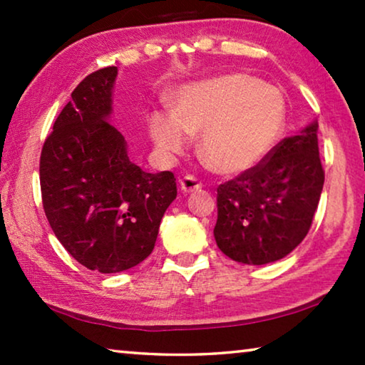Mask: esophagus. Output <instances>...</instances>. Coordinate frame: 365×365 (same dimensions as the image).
Wrapping results in <instances>:
<instances>
[{"instance_id": "1", "label": "esophagus", "mask_w": 365, "mask_h": 365, "mask_svg": "<svg viewBox=\"0 0 365 365\" xmlns=\"http://www.w3.org/2000/svg\"><path fill=\"white\" fill-rule=\"evenodd\" d=\"M202 187V183L200 182V178H196L195 175H185L180 180V188L183 193H191V191H196Z\"/></svg>"}]
</instances>
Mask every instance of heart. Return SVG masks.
I'll list each match as a JSON object with an SVG mask.
<instances>
[{
  "label": "heart",
  "instance_id": "obj_1",
  "mask_svg": "<svg viewBox=\"0 0 365 365\" xmlns=\"http://www.w3.org/2000/svg\"><path fill=\"white\" fill-rule=\"evenodd\" d=\"M287 120L282 91L248 73H230L185 86L175 114H154L150 132L160 151L180 153L190 133L214 170L238 175L261 163L280 140Z\"/></svg>",
  "mask_w": 365,
  "mask_h": 365
}]
</instances>
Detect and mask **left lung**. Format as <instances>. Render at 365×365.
<instances>
[{"mask_svg": "<svg viewBox=\"0 0 365 365\" xmlns=\"http://www.w3.org/2000/svg\"><path fill=\"white\" fill-rule=\"evenodd\" d=\"M317 128L314 122L282 140L256 168L219 185L214 237L225 256L262 265L304 240L325 180Z\"/></svg>", "mask_w": 365, "mask_h": 365, "instance_id": "1", "label": "left lung"}]
</instances>
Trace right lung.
Returning a JSON list of instances; mask_svg holds the SVG:
<instances>
[{
  "label": "right lung",
  "instance_id": "1",
  "mask_svg": "<svg viewBox=\"0 0 365 365\" xmlns=\"http://www.w3.org/2000/svg\"><path fill=\"white\" fill-rule=\"evenodd\" d=\"M117 67L86 76L61 110L40 156L41 201L66 251L90 270L115 274L151 255L177 196L172 172L148 174L110 125Z\"/></svg>",
  "mask_w": 365,
  "mask_h": 365
}]
</instances>
